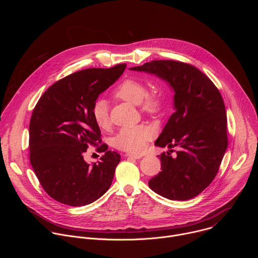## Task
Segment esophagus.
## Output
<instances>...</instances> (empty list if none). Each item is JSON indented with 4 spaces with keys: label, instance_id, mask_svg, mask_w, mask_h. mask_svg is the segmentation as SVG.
Segmentation results:
<instances>
[{
    "label": "esophagus",
    "instance_id": "esophagus-1",
    "mask_svg": "<svg viewBox=\"0 0 258 258\" xmlns=\"http://www.w3.org/2000/svg\"><path fill=\"white\" fill-rule=\"evenodd\" d=\"M126 157H130V158H134V159H140L143 157L142 154H133V153H127L125 154Z\"/></svg>",
    "mask_w": 258,
    "mask_h": 258
}]
</instances>
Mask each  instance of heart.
I'll use <instances>...</instances> for the list:
<instances>
[{"mask_svg":"<svg viewBox=\"0 0 258 258\" xmlns=\"http://www.w3.org/2000/svg\"><path fill=\"white\" fill-rule=\"evenodd\" d=\"M114 96L134 105H140L142 111L148 114H157L162 109V98L157 94H147V88L136 80L123 81L115 90ZM93 118L96 124L106 130L110 125L107 103L97 101L92 109ZM154 132L151 127L139 124L121 128L114 137L113 144L116 148L126 152H139L144 149L147 142L151 140Z\"/></svg>","mask_w":258,"mask_h":258,"instance_id":"obj_1","label":"heart"}]
</instances>
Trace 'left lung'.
<instances>
[{
  "label": "left lung",
  "instance_id": "8db88e82",
  "mask_svg": "<svg viewBox=\"0 0 258 258\" xmlns=\"http://www.w3.org/2000/svg\"><path fill=\"white\" fill-rule=\"evenodd\" d=\"M130 69L158 77L174 93V112L155 142L169 150L158 155L162 170L149 187L170 200L192 199L210 185L228 147L222 95L202 71L187 63L155 60ZM174 146L178 151L171 157Z\"/></svg>",
  "mask_w": 258,
  "mask_h": 258
}]
</instances>
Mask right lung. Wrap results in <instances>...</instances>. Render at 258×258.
<instances>
[{
	"mask_svg": "<svg viewBox=\"0 0 258 258\" xmlns=\"http://www.w3.org/2000/svg\"><path fill=\"white\" fill-rule=\"evenodd\" d=\"M126 65L89 68L52 85L36 103L29 122V159L43 189L56 201L84 206L111 186L120 155L105 152L92 165L84 159L89 144L101 143L92 109L100 94L113 85Z\"/></svg>",
	"mask_w": 258,
	"mask_h": 258,
	"instance_id": "obj_1",
	"label": "right lung"
}]
</instances>
